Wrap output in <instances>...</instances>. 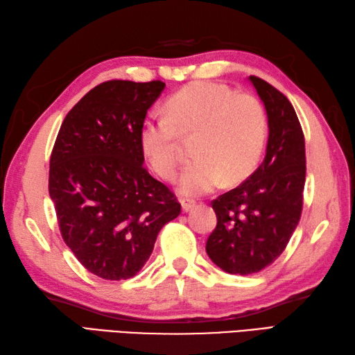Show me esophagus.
I'll return each mask as SVG.
<instances>
[{"label":"esophagus","instance_id":"1","mask_svg":"<svg viewBox=\"0 0 355 355\" xmlns=\"http://www.w3.org/2000/svg\"><path fill=\"white\" fill-rule=\"evenodd\" d=\"M180 205H182V211L188 213V211H190V209L194 208V205H196V202L191 200V199H182V200H180Z\"/></svg>","mask_w":355,"mask_h":355}]
</instances>
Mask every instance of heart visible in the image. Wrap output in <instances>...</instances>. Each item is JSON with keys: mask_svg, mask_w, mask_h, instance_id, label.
<instances>
[{"mask_svg": "<svg viewBox=\"0 0 355 355\" xmlns=\"http://www.w3.org/2000/svg\"><path fill=\"white\" fill-rule=\"evenodd\" d=\"M162 118H148L139 130V146L157 176L175 180L179 170V133H193L194 155L179 182V193L202 196L241 182L254 171L263 153L268 118L260 99L236 93L225 84L193 83L165 101Z\"/></svg>", "mask_w": 355, "mask_h": 355, "instance_id": "obj_1", "label": "heart"}]
</instances>
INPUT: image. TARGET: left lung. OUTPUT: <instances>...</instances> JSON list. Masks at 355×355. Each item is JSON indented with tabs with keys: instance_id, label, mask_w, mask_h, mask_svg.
<instances>
[{
	"instance_id": "8db88e82",
	"label": "left lung",
	"mask_w": 355,
	"mask_h": 355,
	"mask_svg": "<svg viewBox=\"0 0 355 355\" xmlns=\"http://www.w3.org/2000/svg\"><path fill=\"white\" fill-rule=\"evenodd\" d=\"M254 85L268 116V144L259 168L211 202L218 225L207 254L230 274L259 272L276 260L300 220L305 188V136L288 98L257 76Z\"/></svg>"
}]
</instances>
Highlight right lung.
Segmentation results:
<instances>
[{
    "mask_svg": "<svg viewBox=\"0 0 355 355\" xmlns=\"http://www.w3.org/2000/svg\"><path fill=\"white\" fill-rule=\"evenodd\" d=\"M162 81L113 79L67 113L50 156L49 193L61 236L105 280L136 276L165 223L180 214L168 187L144 167L139 130Z\"/></svg>",
    "mask_w": 355,
    "mask_h": 355,
    "instance_id": "obj_1",
    "label": "right lung"
}]
</instances>
